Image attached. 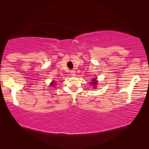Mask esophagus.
Masks as SVG:
<instances>
[{"instance_id": "obj_1", "label": "esophagus", "mask_w": 149, "mask_h": 149, "mask_svg": "<svg viewBox=\"0 0 149 149\" xmlns=\"http://www.w3.org/2000/svg\"><path fill=\"white\" fill-rule=\"evenodd\" d=\"M70 73H71V74L72 75V76H74V75H75V73H76V72H75L74 70H71Z\"/></svg>"}]
</instances>
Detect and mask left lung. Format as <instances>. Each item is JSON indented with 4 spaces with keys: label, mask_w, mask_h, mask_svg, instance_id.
I'll use <instances>...</instances> for the list:
<instances>
[{
    "label": "left lung",
    "mask_w": 149,
    "mask_h": 149,
    "mask_svg": "<svg viewBox=\"0 0 149 149\" xmlns=\"http://www.w3.org/2000/svg\"><path fill=\"white\" fill-rule=\"evenodd\" d=\"M93 83H92V84H93V85H96V84H97L96 81H95V79H93Z\"/></svg>",
    "instance_id": "1"
}]
</instances>
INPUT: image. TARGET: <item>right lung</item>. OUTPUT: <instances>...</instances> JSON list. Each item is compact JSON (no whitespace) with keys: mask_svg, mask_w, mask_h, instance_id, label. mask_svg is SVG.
Segmentation results:
<instances>
[{"mask_svg":"<svg viewBox=\"0 0 149 149\" xmlns=\"http://www.w3.org/2000/svg\"><path fill=\"white\" fill-rule=\"evenodd\" d=\"M54 82H53L52 83V84H51V85H52V86H54Z\"/></svg>","mask_w":149,"mask_h":149,"instance_id":"obj_1","label":"right lung"}]
</instances>
